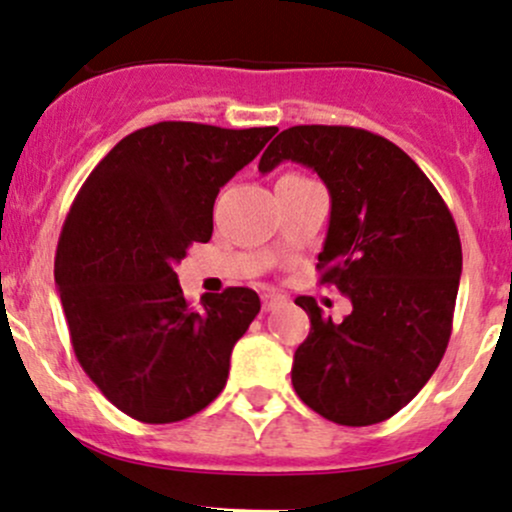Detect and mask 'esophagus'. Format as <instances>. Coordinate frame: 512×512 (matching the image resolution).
<instances>
[{
  "label": "esophagus",
  "mask_w": 512,
  "mask_h": 512,
  "mask_svg": "<svg viewBox=\"0 0 512 512\" xmlns=\"http://www.w3.org/2000/svg\"><path fill=\"white\" fill-rule=\"evenodd\" d=\"M279 304H284V297H282V294H274V292L262 294V311H272V309H277Z\"/></svg>",
  "instance_id": "1"
}]
</instances>
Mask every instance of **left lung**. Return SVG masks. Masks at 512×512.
<instances>
[{
    "instance_id": "left-lung-1",
    "label": "left lung",
    "mask_w": 512,
    "mask_h": 512,
    "mask_svg": "<svg viewBox=\"0 0 512 512\" xmlns=\"http://www.w3.org/2000/svg\"><path fill=\"white\" fill-rule=\"evenodd\" d=\"M287 159L314 169L331 193L316 270L353 304L333 324L314 297H297L311 331L294 353L292 385L343 427L385 422L427 385L449 346L459 230L424 171L368 129L289 127L265 149L260 171Z\"/></svg>"
}]
</instances>
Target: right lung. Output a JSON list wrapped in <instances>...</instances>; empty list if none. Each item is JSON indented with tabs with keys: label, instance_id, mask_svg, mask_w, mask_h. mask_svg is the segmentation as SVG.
Segmentation results:
<instances>
[{
	"label": "right lung",
	"instance_id": "1",
	"mask_svg": "<svg viewBox=\"0 0 512 512\" xmlns=\"http://www.w3.org/2000/svg\"><path fill=\"white\" fill-rule=\"evenodd\" d=\"M274 132L157 122L117 142L75 196L56 250L63 314L80 368L132 419L181 422L225 387L260 297L228 287L193 309L174 267L211 240L215 196Z\"/></svg>",
	"mask_w": 512,
	"mask_h": 512
}]
</instances>
